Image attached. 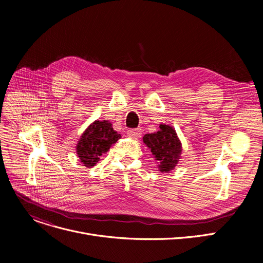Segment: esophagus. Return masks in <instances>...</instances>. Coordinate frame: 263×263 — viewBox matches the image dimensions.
I'll return each instance as SVG.
<instances>
[{"label":"esophagus","mask_w":263,"mask_h":263,"mask_svg":"<svg viewBox=\"0 0 263 263\" xmlns=\"http://www.w3.org/2000/svg\"><path fill=\"white\" fill-rule=\"evenodd\" d=\"M128 136L132 137V139H139V137L142 136V130L140 128H136V129H130L127 132Z\"/></svg>","instance_id":"1"}]
</instances>
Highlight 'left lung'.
Returning a JSON list of instances; mask_svg holds the SVG:
<instances>
[{
	"instance_id": "8db88e82",
	"label": "left lung",
	"mask_w": 263,
	"mask_h": 263,
	"mask_svg": "<svg viewBox=\"0 0 263 263\" xmlns=\"http://www.w3.org/2000/svg\"><path fill=\"white\" fill-rule=\"evenodd\" d=\"M143 141L153 153L162 173H168L175 168L180 159L182 146L173 127L160 124V131L145 134Z\"/></svg>"
}]
</instances>
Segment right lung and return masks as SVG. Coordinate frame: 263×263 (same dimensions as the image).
<instances>
[{
    "label": "right lung",
    "instance_id": "right-lung-1",
    "mask_svg": "<svg viewBox=\"0 0 263 263\" xmlns=\"http://www.w3.org/2000/svg\"><path fill=\"white\" fill-rule=\"evenodd\" d=\"M120 139L107 120H96L84 131L77 144V155L86 167H92L109 147Z\"/></svg>",
    "mask_w": 263,
    "mask_h": 263
}]
</instances>
